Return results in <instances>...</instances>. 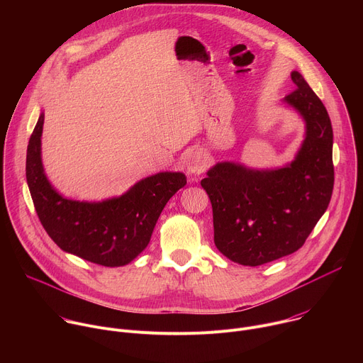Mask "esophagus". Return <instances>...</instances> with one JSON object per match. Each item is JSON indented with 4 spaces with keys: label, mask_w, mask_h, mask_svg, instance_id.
Listing matches in <instances>:
<instances>
[{
    "label": "esophagus",
    "mask_w": 363,
    "mask_h": 363,
    "mask_svg": "<svg viewBox=\"0 0 363 363\" xmlns=\"http://www.w3.org/2000/svg\"><path fill=\"white\" fill-rule=\"evenodd\" d=\"M206 165H208V161H206V157L202 152H192L188 158V171L191 174H201L205 171Z\"/></svg>",
    "instance_id": "esophagus-1"
}]
</instances>
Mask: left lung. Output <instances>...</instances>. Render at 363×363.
I'll use <instances>...</instances> for the list:
<instances>
[{
  "label": "left lung",
  "instance_id": "1",
  "mask_svg": "<svg viewBox=\"0 0 363 363\" xmlns=\"http://www.w3.org/2000/svg\"><path fill=\"white\" fill-rule=\"evenodd\" d=\"M284 100L306 121L296 160L276 171L223 162L201 181L213 205L214 242L230 260L262 266L297 251L325 214L333 192V130L322 100L298 72Z\"/></svg>",
  "mask_w": 363,
  "mask_h": 363
}]
</instances>
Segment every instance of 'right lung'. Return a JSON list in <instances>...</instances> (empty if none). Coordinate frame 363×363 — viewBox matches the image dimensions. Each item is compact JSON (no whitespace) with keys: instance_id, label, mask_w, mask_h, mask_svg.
<instances>
[{"instance_id":"right-lung-1","label":"right lung","mask_w":363,"mask_h":363,"mask_svg":"<svg viewBox=\"0 0 363 363\" xmlns=\"http://www.w3.org/2000/svg\"><path fill=\"white\" fill-rule=\"evenodd\" d=\"M44 115L30 136L26 177L38 220L63 251L90 263L118 267L140 254L169 198L185 186L181 172L145 178L121 198L79 202L59 195L48 184L41 165L40 138Z\"/></svg>"}]
</instances>
